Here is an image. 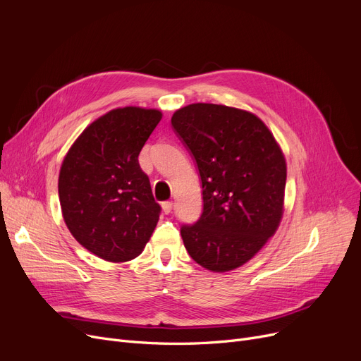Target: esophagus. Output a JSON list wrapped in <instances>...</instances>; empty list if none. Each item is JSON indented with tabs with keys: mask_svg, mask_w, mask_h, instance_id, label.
<instances>
[{
	"mask_svg": "<svg viewBox=\"0 0 361 361\" xmlns=\"http://www.w3.org/2000/svg\"><path fill=\"white\" fill-rule=\"evenodd\" d=\"M162 211L165 215L171 214V211H173V202H164L162 203Z\"/></svg>",
	"mask_w": 361,
	"mask_h": 361,
	"instance_id": "1",
	"label": "esophagus"
}]
</instances>
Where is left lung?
<instances>
[{"label": "left lung", "mask_w": 361, "mask_h": 361, "mask_svg": "<svg viewBox=\"0 0 361 361\" xmlns=\"http://www.w3.org/2000/svg\"><path fill=\"white\" fill-rule=\"evenodd\" d=\"M171 123L202 178L203 214L181 228L184 247L207 271H234L278 230L286 157L268 126L250 111L197 102L177 109Z\"/></svg>", "instance_id": "1"}]
</instances>
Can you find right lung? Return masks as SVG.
<instances>
[{
	"instance_id": "right-lung-1",
	"label": "right lung",
	"mask_w": 361,
	"mask_h": 361,
	"mask_svg": "<svg viewBox=\"0 0 361 361\" xmlns=\"http://www.w3.org/2000/svg\"><path fill=\"white\" fill-rule=\"evenodd\" d=\"M162 118L155 108L111 109L67 150L59 176L64 222L86 250L106 262L137 257L159 219L139 154Z\"/></svg>"
}]
</instances>
